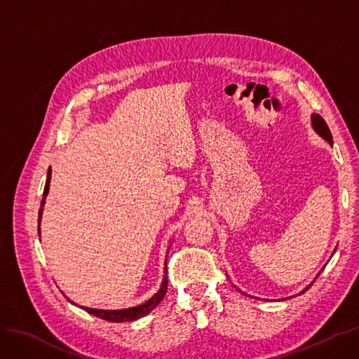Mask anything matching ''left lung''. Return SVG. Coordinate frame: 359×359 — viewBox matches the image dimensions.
Returning <instances> with one entry per match:
<instances>
[{"mask_svg": "<svg viewBox=\"0 0 359 359\" xmlns=\"http://www.w3.org/2000/svg\"><path fill=\"white\" fill-rule=\"evenodd\" d=\"M311 127H313V130H314V132H316L322 139H325V140H327V142L332 147V135H331V132H330V128H328V126H327V123H325V119L319 115V114H311ZM337 248V247H335ZM334 252H335V250H334ZM334 255V253H332ZM325 268V266H323ZM322 268V269H323ZM322 269L319 271V273H318V276L316 277H314V280H316L319 276H320V273H322ZM313 280V281H314ZM313 281H311V283L309 285V286H306V287H304L299 293H298V295H301V293H304V292H306V290H309L310 289V286L313 285ZM238 289V287H236ZM238 290H240V289H238ZM241 292V290H240ZM244 293V292H243ZM244 295H245V293H244Z\"/></svg>", "mask_w": 359, "mask_h": 359, "instance_id": "1", "label": "left lung"}]
</instances>
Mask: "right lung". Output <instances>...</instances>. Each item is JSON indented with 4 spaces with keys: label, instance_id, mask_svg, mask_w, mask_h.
I'll list each match as a JSON object with an SVG mask.
<instances>
[{
    "label": "right lung",
    "instance_id": "obj_1",
    "mask_svg": "<svg viewBox=\"0 0 359 359\" xmlns=\"http://www.w3.org/2000/svg\"><path fill=\"white\" fill-rule=\"evenodd\" d=\"M50 175H52V169H48V177H46V184H45V190H43V199H41V205H40V210H39V236H40V223H41V215H43V206L46 203V196L49 193V186H50ZM169 252V248H168ZM163 280H161V285L160 289L154 293L153 297L149 299H147L145 302L139 304V306L135 307H128V309H121V310H100V309H90V307H82L86 313L93 314V316H97L100 319L104 320H109V322H132V320H137L140 318L147 316L149 311H153L157 306L158 302L165 298L166 292H168V266L165 262V271H163ZM69 299V298H67ZM70 301V299H69ZM72 304H74L73 301H70ZM76 306V304H74Z\"/></svg>",
    "mask_w": 359,
    "mask_h": 359
}]
</instances>
